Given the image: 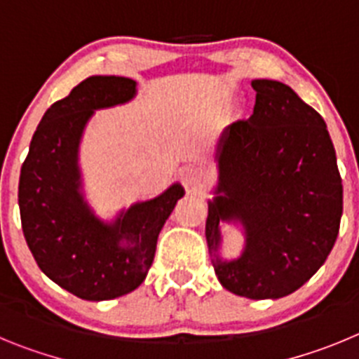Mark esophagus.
Segmentation results:
<instances>
[{"instance_id":"obj_1","label":"esophagus","mask_w":359,"mask_h":359,"mask_svg":"<svg viewBox=\"0 0 359 359\" xmlns=\"http://www.w3.org/2000/svg\"><path fill=\"white\" fill-rule=\"evenodd\" d=\"M205 179H208V170L202 164H191V166H187L184 170V182H186V186H200Z\"/></svg>"}]
</instances>
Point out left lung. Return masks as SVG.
Here are the masks:
<instances>
[{"mask_svg": "<svg viewBox=\"0 0 359 359\" xmlns=\"http://www.w3.org/2000/svg\"><path fill=\"white\" fill-rule=\"evenodd\" d=\"M256 105L219 143L218 196L209 202L205 238L225 290L247 299H280L325 263L340 231L344 187L322 116L292 87L252 80ZM248 234L241 258L215 256L219 221Z\"/></svg>", "mask_w": 359, "mask_h": 359, "instance_id": "1", "label": "left lung"}]
</instances>
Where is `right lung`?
<instances>
[{
	"mask_svg": "<svg viewBox=\"0 0 359 359\" xmlns=\"http://www.w3.org/2000/svg\"><path fill=\"white\" fill-rule=\"evenodd\" d=\"M134 95L135 82L125 76L80 82L44 112L21 166L19 212L32 256L53 283L83 300L116 299L143 283L161 229L184 195L173 184L111 225L100 222L80 195L76 154L87 119Z\"/></svg>",
	"mask_w": 359,
	"mask_h": 359,
	"instance_id": "add662e5",
	"label": "right lung"
}]
</instances>
